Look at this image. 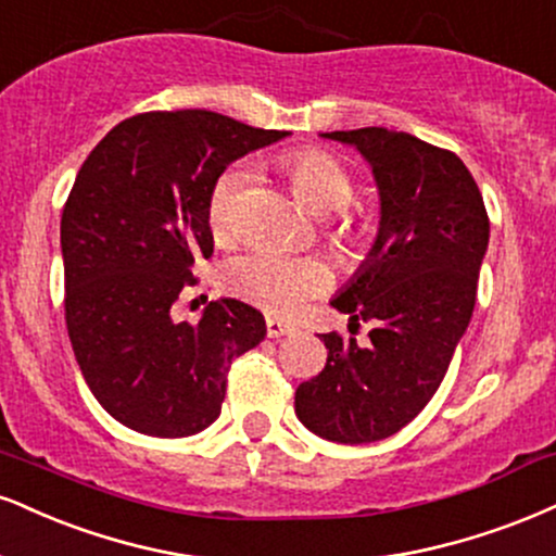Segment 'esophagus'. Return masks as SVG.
<instances>
[{
	"label": "esophagus",
	"mask_w": 556,
	"mask_h": 556,
	"mask_svg": "<svg viewBox=\"0 0 556 556\" xmlns=\"http://www.w3.org/2000/svg\"><path fill=\"white\" fill-rule=\"evenodd\" d=\"M292 331H295V326L287 324V320H282V318H274V316L266 318V333H269L271 339L287 337V333H292Z\"/></svg>",
	"instance_id": "34e87169"
}]
</instances>
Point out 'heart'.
<instances>
[{
	"mask_svg": "<svg viewBox=\"0 0 556 556\" xmlns=\"http://www.w3.org/2000/svg\"><path fill=\"white\" fill-rule=\"evenodd\" d=\"M285 170L298 197L313 210H339L352 199V176L329 152L316 147L292 150L285 157ZM249 165L236 163L219 173L212 184L206 197V223L217 240L230 238L236 230L238 199L249 184ZM225 285L245 303L271 316H295L307 300L329 290L331 269L316 256L251 251L230 261L225 269Z\"/></svg>",
	"mask_w": 556,
	"mask_h": 556,
	"instance_id": "obj_1",
	"label": "heart"
}]
</instances>
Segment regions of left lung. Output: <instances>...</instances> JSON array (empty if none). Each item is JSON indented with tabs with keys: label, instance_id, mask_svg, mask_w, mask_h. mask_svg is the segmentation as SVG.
I'll list each match as a JSON object with an SVG mask.
<instances>
[{
	"label": "left lung",
	"instance_id": "obj_1",
	"mask_svg": "<svg viewBox=\"0 0 556 556\" xmlns=\"http://www.w3.org/2000/svg\"><path fill=\"white\" fill-rule=\"evenodd\" d=\"M324 137L357 147L380 191L370 258L331 300L376 329L367 344L320 333L329 357L300 383L295 412L318 438L376 443L409 425L443 383L477 303L490 217L456 152L380 126Z\"/></svg>",
	"mask_w": 556,
	"mask_h": 556
}]
</instances>
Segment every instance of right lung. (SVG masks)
<instances>
[{
  "label": "right lung",
  "mask_w": 556,
  "mask_h": 556,
  "mask_svg": "<svg viewBox=\"0 0 556 556\" xmlns=\"http://www.w3.org/2000/svg\"><path fill=\"white\" fill-rule=\"evenodd\" d=\"M282 137L212 111H150L113 126L79 168L62 212L66 331L92 396L129 430L202 432L232 359L266 337L240 300H212L199 324L173 305L214 251L212 184Z\"/></svg>",
  "instance_id": "1"
}]
</instances>
